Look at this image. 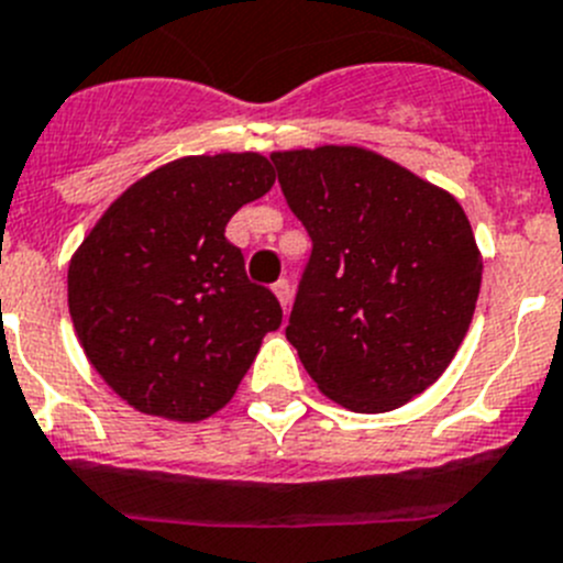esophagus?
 <instances>
[{
  "label": "esophagus",
  "instance_id": "1",
  "mask_svg": "<svg viewBox=\"0 0 563 563\" xmlns=\"http://www.w3.org/2000/svg\"><path fill=\"white\" fill-rule=\"evenodd\" d=\"M272 291L277 294V300H280L283 311H288V306H291V283H288V280H277L275 286H272Z\"/></svg>",
  "mask_w": 563,
  "mask_h": 563
}]
</instances>
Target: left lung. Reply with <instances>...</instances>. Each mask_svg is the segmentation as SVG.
<instances>
[{"mask_svg": "<svg viewBox=\"0 0 563 563\" xmlns=\"http://www.w3.org/2000/svg\"><path fill=\"white\" fill-rule=\"evenodd\" d=\"M272 162L313 244L286 339L331 401L404 407L443 376L477 308L483 257L463 207L356 145Z\"/></svg>", "mask_w": 563, "mask_h": 563, "instance_id": "left-lung-1", "label": "left lung"}]
</instances>
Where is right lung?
<instances>
[{"instance_id":"1","label":"right lung","mask_w":563,"mask_h":563,"mask_svg":"<svg viewBox=\"0 0 563 563\" xmlns=\"http://www.w3.org/2000/svg\"><path fill=\"white\" fill-rule=\"evenodd\" d=\"M275 185L261 154L181 156L111 201L69 261V317L86 358L131 407L210 418L277 331L283 308L246 277L227 221Z\"/></svg>"}]
</instances>
